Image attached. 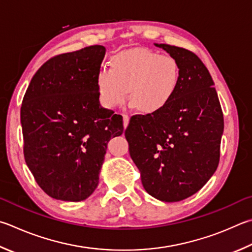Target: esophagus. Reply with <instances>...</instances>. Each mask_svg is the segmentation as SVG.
<instances>
[{"label":"esophagus","instance_id":"1","mask_svg":"<svg viewBox=\"0 0 252 252\" xmlns=\"http://www.w3.org/2000/svg\"><path fill=\"white\" fill-rule=\"evenodd\" d=\"M129 120H130V117L127 116V114H123V126H125V129L129 125Z\"/></svg>","mask_w":252,"mask_h":252}]
</instances>
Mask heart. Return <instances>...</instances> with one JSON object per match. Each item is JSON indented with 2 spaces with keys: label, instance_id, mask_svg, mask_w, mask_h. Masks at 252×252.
<instances>
[{
  "label": "heart",
  "instance_id": "1",
  "mask_svg": "<svg viewBox=\"0 0 252 252\" xmlns=\"http://www.w3.org/2000/svg\"><path fill=\"white\" fill-rule=\"evenodd\" d=\"M180 79L176 58L150 48H132L114 55L111 67H100L95 82L103 107L122 106L130 93L131 107L155 113L173 99Z\"/></svg>",
  "mask_w": 252,
  "mask_h": 252
}]
</instances>
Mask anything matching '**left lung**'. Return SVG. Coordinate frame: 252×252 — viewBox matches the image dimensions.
Masks as SVG:
<instances>
[{
    "instance_id": "obj_1",
    "label": "left lung",
    "mask_w": 252,
    "mask_h": 252,
    "mask_svg": "<svg viewBox=\"0 0 252 252\" xmlns=\"http://www.w3.org/2000/svg\"><path fill=\"white\" fill-rule=\"evenodd\" d=\"M177 59L180 85L161 111L131 117L125 132L144 189L162 202H180L217 170L223 116L214 81L190 50L155 44Z\"/></svg>"
}]
</instances>
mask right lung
Instances as JSON below:
<instances>
[{
  "label": "right lung",
  "instance_id": "1",
  "mask_svg": "<svg viewBox=\"0 0 252 252\" xmlns=\"http://www.w3.org/2000/svg\"><path fill=\"white\" fill-rule=\"evenodd\" d=\"M101 45L61 54L36 71L21 107L24 158L50 197L80 202L97 189L108 142L123 132L122 117L102 108L97 72Z\"/></svg>",
  "mask_w": 252,
  "mask_h": 252
}]
</instances>
